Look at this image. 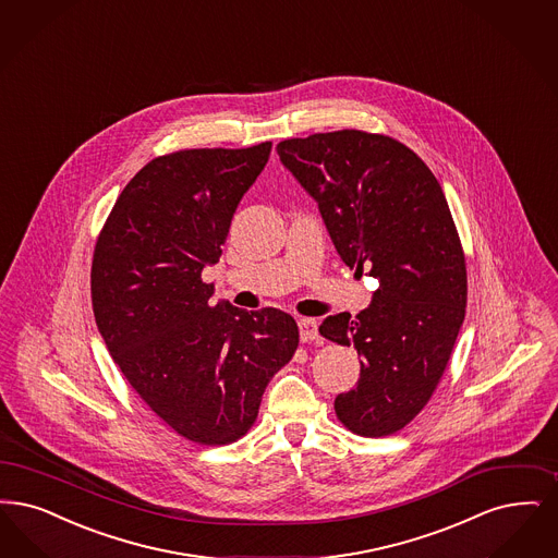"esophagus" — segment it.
Segmentation results:
<instances>
[{"instance_id": "obj_1", "label": "esophagus", "mask_w": 558, "mask_h": 558, "mask_svg": "<svg viewBox=\"0 0 558 558\" xmlns=\"http://www.w3.org/2000/svg\"><path fill=\"white\" fill-rule=\"evenodd\" d=\"M299 336L303 342H312L319 338V330H317V322L312 317H301L299 319Z\"/></svg>"}]
</instances>
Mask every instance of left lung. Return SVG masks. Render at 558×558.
Here are the masks:
<instances>
[{
	"instance_id": "obj_1",
	"label": "left lung",
	"mask_w": 558,
	"mask_h": 558,
	"mask_svg": "<svg viewBox=\"0 0 558 558\" xmlns=\"http://www.w3.org/2000/svg\"><path fill=\"white\" fill-rule=\"evenodd\" d=\"M276 149L317 203L340 259L379 282L363 312L319 326L363 359L355 388L335 399L336 415L359 436L395 434L429 401L465 319V257L442 186L384 134L319 133Z\"/></svg>"
}]
</instances>
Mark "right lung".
I'll return each instance as SVG.
<instances>
[{
    "instance_id": "right-lung-1",
    "label": "right lung",
    "mask_w": 558,
    "mask_h": 558,
    "mask_svg": "<svg viewBox=\"0 0 558 558\" xmlns=\"http://www.w3.org/2000/svg\"><path fill=\"white\" fill-rule=\"evenodd\" d=\"M271 143L156 157L124 186L95 245L93 312L138 397L186 440L234 442L289 363V313L209 301L201 271L222 255L232 216L268 163Z\"/></svg>"
}]
</instances>
